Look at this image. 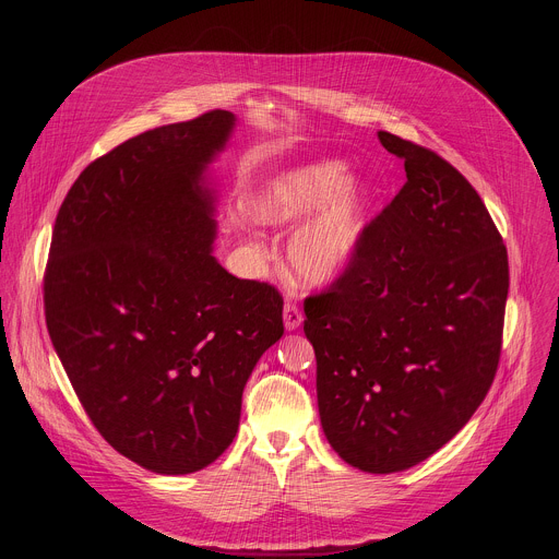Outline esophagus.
Wrapping results in <instances>:
<instances>
[{
  "mask_svg": "<svg viewBox=\"0 0 559 559\" xmlns=\"http://www.w3.org/2000/svg\"><path fill=\"white\" fill-rule=\"evenodd\" d=\"M283 323H285L287 332H294V330H298L302 325V311L298 309L296 302H292V300L285 302V307H283Z\"/></svg>",
  "mask_w": 559,
  "mask_h": 559,
  "instance_id": "esophagus-1",
  "label": "esophagus"
}]
</instances>
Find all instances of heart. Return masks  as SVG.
Wrapping results in <instances>:
<instances>
[{"instance_id":"obj_1","label":"heart","mask_w":559,"mask_h":559,"mask_svg":"<svg viewBox=\"0 0 559 559\" xmlns=\"http://www.w3.org/2000/svg\"><path fill=\"white\" fill-rule=\"evenodd\" d=\"M371 186L347 177L338 158H321L270 177L248 201L252 218L267 227H292L287 263L307 287L336 283L354 263L371 221ZM243 231L241 221H231ZM254 250H259L254 246Z\"/></svg>"}]
</instances>
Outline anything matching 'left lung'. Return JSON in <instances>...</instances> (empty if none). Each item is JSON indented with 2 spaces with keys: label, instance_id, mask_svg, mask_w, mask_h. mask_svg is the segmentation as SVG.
Segmentation results:
<instances>
[{
  "label": "left lung",
  "instance_id": "obj_1",
  "mask_svg": "<svg viewBox=\"0 0 559 559\" xmlns=\"http://www.w3.org/2000/svg\"><path fill=\"white\" fill-rule=\"evenodd\" d=\"M407 183L369 223L352 267L305 300L318 414L332 449L367 473L444 447L496 378L509 259L480 194L436 152L389 132Z\"/></svg>",
  "mask_w": 559,
  "mask_h": 559
}]
</instances>
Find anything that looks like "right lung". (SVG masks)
<instances>
[{"label": "right lung", "instance_id": "right-lung-1", "mask_svg": "<svg viewBox=\"0 0 559 559\" xmlns=\"http://www.w3.org/2000/svg\"><path fill=\"white\" fill-rule=\"evenodd\" d=\"M227 110L162 126L93 162L63 199L44 276L52 347L97 431L162 475L212 464L234 440L283 298L212 254L210 166Z\"/></svg>", "mask_w": 559, "mask_h": 559}]
</instances>
